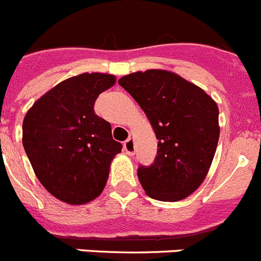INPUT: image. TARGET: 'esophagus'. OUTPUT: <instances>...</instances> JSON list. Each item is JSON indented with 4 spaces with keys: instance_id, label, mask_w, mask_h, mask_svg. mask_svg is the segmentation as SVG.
<instances>
[{
    "instance_id": "1",
    "label": "esophagus",
    "mask_w": 261,
    "mask_h": 261,
    "mask_svg": "<svg viewBox=\"0 0 261 261\" xmlns=\"http://www.w3.org/2000/svg\"><path fill=\"white\" fill-rule=\"evenodd\" d=\"M124 151H125L128 155H135V140H133V138H128V140L124 142Z\"/></svg>"
}]
</instances>
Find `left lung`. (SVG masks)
<instances>
[{"label":"left lung","mask_w":261,"mask_h":261,"mask_svg":"<svg viewBox=\"0 0 261 261\" xmlns=\"http://www.w3.org/2000/svg\"><path fill=\"white\" fill-rule=\"evenodd\" d=\"M119 85L146 114L158 140L153 165L137 170L142 188L159 201L186 199L201 186L214 158L217 103L199 86L161 69L124 75Z\"/></svg>","instance_id":"left-lung-1"}]
</instances>
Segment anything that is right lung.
<instances>
[{
  "label": "right lung",
  "instance_id": "obj_1",
  "mask_svg": "<svg viewBox=\"0 0 261 261\" xmlns=\"http://www.w3.org/2000/svg\"><path fill=\"white\" fill-rule=\"evenodd\" d=\"M115 82V75L105 73L68 78L39 98L23 120V147L36 177L66 204L96 199L121 151L111 124L94 111L99 94Z\"/></svg>",
  "mask_w": 261,
  "mask_h": 261
}]
</instances>
